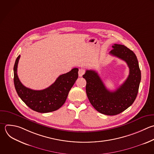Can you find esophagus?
Masks as SVG:
<instances>
[{"label":"esophagus","instance_id":"obj_1","mask_svg":"<svg viewBox=\"0 0 154 154\" xmlns=\"http://www.w3.org/2000/svg\"><path fill=\"white\" fill-rule=\"evenodd\" d=\"M85 70H84V69H79V72H78V75H79V76H82L84 73H85Z\"/></svg>","mask_w":154,"mask_h":154}]
</instances>
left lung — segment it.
I'll list each match as a JSON object with an SVG mask.
<instances>
[{
  "label": "left lung",
  "mask_w": 154,
  "mask_h": 154,
  "mask_svg": "<svg viewBox=\"0 0 154 154\" xmlns=\"http://www.w3.org/2000/svg\"><path fill=\"white\" fill-rule=\"evenodd\" d=\"M109 54L125 61L129 69L126 81L115 91L105 86L98 73L87 70L82 76L86 80V93L93 106L99 112L114 116L120 114L134 102L141 81V72L135 54L124 45L114 44Z\"/></svg>",
  "instance_id": "8db88e82"
}]
</instances>
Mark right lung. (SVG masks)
Here are the masks:
<instances>
[{
  "label": "right lung",
  "mask_w": 154,
  "mask_h": 154,
  "mask_svg": "<svg viewBox=\"0 0 154 154\" xmlns=\"http://www.w3.org/2000/svg\"><path fill=\"white\" fill-rule=\"evenodd\" d=\"M20 55L14 66V82L20 99L32 110L46 113L59 109L65 103L69 91L78 78V69L74 68L60 75L54 84L42 90H34L25 87L17 75V66Z\"/></svg>",
  "instance_id": "right-lung-1"
}]
</instances>
